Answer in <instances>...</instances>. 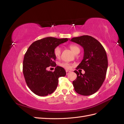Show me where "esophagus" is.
Instances as JSON below:
<instances>
[{
	"label": "esophagus",
	"mask_w": 124,
	"mask_h": 124,
	"mask_svg": "<svg viewBox=\"0 0 124 124\" xmlns=\"http://www.w3.org/2000/svg\"><path fill=\"white\" fill-rule=\"evenodd\" d=\"M66 74H68L69 73H70L71 72V71H69V70H66Z\"/></svg>",
	"instance_id": "1"
}]
</instances>
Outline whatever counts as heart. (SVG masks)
I'll return each instance as SVG.
<instances>
[{
    "label": "heart",
    "instance_id": "obj_1",
    "mask_svg": "<svg viewBox=\"0 0 124 124\" xmlns=\"http://www.w3.org/2000/svg\"><path fill=\"white\" fill-rule=\"evenodd\" d=\"M69 47L74 54L76 53L77 51H80V48L78 46H76V45L71 44L70 45ZM61 52H62V48L60 46H57L54 48V54L56 58H59L60 57V56H61ZM59 65L61 67H63V68H65L66 69H70L71 67L70 63L67 62H62L60 63Z\"/></svg>",
    "mask_w": 124,
    "mask_h": 124
}]
</instances>
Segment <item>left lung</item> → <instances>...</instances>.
Wrapping results in <instances>:
<instances>
[{"label":"left lung","instance_id":"left-lung-1","mask_svg":"<svg viewBox=\"0 0 124 124\" xmlns=\"http://www.w3.org/2000/svg\"><path fill=\"white\" fill-rule=\"evenodd\" d=\"M80 45L84 49V57L76 69H81L85 73L74 72L77 78L73 81L74 88L78 94L89 96L97 92L106 76L108 62L106 52L99 41L93 37L84 35L70 40Z\"/></svg>","mask_w":124,"mask_h":124}]
</instances>
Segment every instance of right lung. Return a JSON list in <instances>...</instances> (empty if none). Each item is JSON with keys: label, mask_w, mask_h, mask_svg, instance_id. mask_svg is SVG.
Returning a JSON list of instances; mask_svg holds the SVG:
<instances>
[{"label": "right lung", "mask_w": 124, "mask_h": 124, "mask_svg": "<svg viewBox=\"0 0 124 124\" xmlns=\"http://www.w3.org/2000/svg\"><path fill=\"white\" fill-rule=\"evenodd\" d=\"M68 40V38L46 37L35 41L26 51L23 61V74L28 87L36 95L46 96L51 94L57 87L58 78L66 76L62 67L56 66L54 72L46 69L56 67L54 48Z\"/></svg>", "instance_id": "1"}]
</instances>
